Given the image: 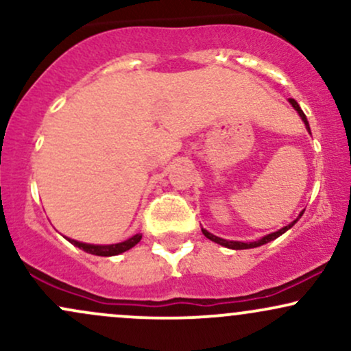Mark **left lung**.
I'll list each match as a JSON object with an SVG mask.
<instances>
[{
    "mask_svg": "<svg viewBox=\"0 0 351 351\" xmlns=\"http://www.w3.org/2000/svg\"><path fill=\"white\" fill-rule=\"evenodd\" d=\"M289 102H291V106L295 108L297 110V114L300 115V119H302V122L305 123V128H307L308 130V134H310V125H308V120H307V117H305V114L304 112H302V108H300V106L299 104L295 102V100L293 99H289ZM304 215V211L300 213L299 215V217ZM299 217H297L295 221H292L291 224H287V226H284L282 229H279V231H276V232H271V234H267V236H264V237H261V239H257V241H252V243H241V241H228V239H223V237H217V236H215V234H211V232L209 231H206V229H203L201 228V231H203V234L208 237V239H211L213 243H216V244H221V245H224V247H228V249H252V247H259V245H263V244H267V243H271V241H274V239H277V237L279 236H282L284 234L285 231H289V229H291L293 224L297 223V221H299Z\"/></svg>",
    "mask_w": 351,
    "mask_h": 351,
    "instance_id": "left-lung-1",
    "label": "left lung"
}]
</instances>
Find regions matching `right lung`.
Returning <instances> with one entry per match:
<instances>
[{"label": "right lung", "instance_id": "right-lung-1", "mask_svg": "<svg viewBox=\"0 0 351 351\" xmlns=\"http://www.w3.org/2000/svg\"><path fill=\"white\" fill-rule=\"evenodd\" d=\"M140 239H142V234H135V236L128 237V239L123 241V243L100 245V244L79 243V241H74V239H71V237H67V241H69L71 244H74L75 247L82 249V251H86V252H88V254H94V256H104V257L117 256V254H122V252H125V251H128V249L134 247L135 244H138Z\"/></svg>", "mask_w": 351, "mask_h": 351}]
</instances>
